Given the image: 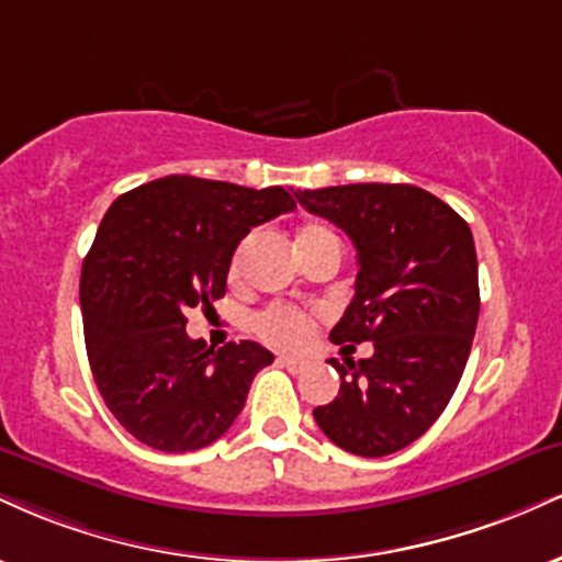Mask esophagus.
<instances>
[{
  "mask_svg": "<svg viewBox=\"0 0 562 562\" xmlns=\"http://www.w3.org/2000/svg\"><path fill=\"white\" fill-rule=\"evenodd\" d=\"M277 364L285 367V370H288V372H293V375H299V372L308 370V362H306V359H299V357H280V359H277Z\"/></svg>",
  "mask_w": 562,
  "mask_h": 562,
  "instance_id": "34e87169",
  "label": "esophagus"
}]
</instances>
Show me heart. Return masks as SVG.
Wrapping results in <instances>:
<instances>
[{"instance_id": "b5f03b06", "label": "heart", "mask_w": 562, "mask_h": 562, "mask_svg": "<svg viewBox=\"0 0 562 562\" xmlns=\"http://www.w3.org/2000/svg\"><path fill=\"white\" fill-rule=\"evenodd\" d=\"M317 237H335L325 224H306L299 232V243L317 240ZM254 330L261 335L267 344L280 348H295L306 344L308 333H312V322L299 308L288 306H269L254 317Z\"/></svg>"}]
</instances>
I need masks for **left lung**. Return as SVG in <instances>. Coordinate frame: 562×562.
<instances>
[{
    "label": "left lung",
    "instance_id": "1",
    "mask_svg": "<svg viewBox=\"0 0 562 562\" xmlns=\"http://www.w3.org/2000/svg\"><path fill=\"white\" fill-rule=\"evenodd\" d=\"M299 203L357 248V293L330 340L375 346L359 362L330 359L340 391L314 420L351 454H393L438 420L465 372L481 308L473 232L415 184L322 187Z\"/></svg>",
    "mask_w": 562,
    "mask_h": 562
}]
</instances>
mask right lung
<instances>
[{"instance_id":"add662e5","label":"right lung","mask_w":562,"mask_h":562,"mask_svg":"<svg viewBox=\"0 0 562 562\" xmlns=\"http://www.w3.org/2000/svg\"><path fill=\"white\" fill-rule=\"evenodd\" d=\"M293 209L282 187L179 173L113 200L81 267L83 340L108 409L137 441L195 451L237 420L272 351L254 340L214 351L187 335V312L222 299L243 237Z\"/></svg>"}]
</instances>
